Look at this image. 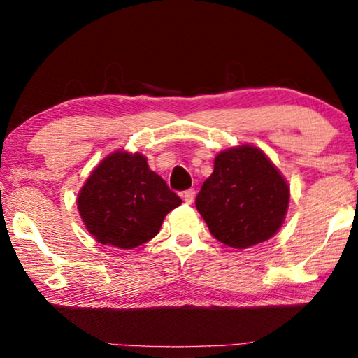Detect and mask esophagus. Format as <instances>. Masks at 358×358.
<instances>
[{
    "label": "esophagus",
    "instance_id": "obj_1",
    "mask_svg": "<svg viewBox=\"0 0 358 358\" xmlns=\"http://www.w3.org/2000/svg\"><path fill=\"white\" fill-rule=\"evenodd\" d=\"M194 199H196V191H194V189H189V191H186V192L183 194V201H185L187 205H191V203L194 202Z\"/></svg>",
    "mask_w": 358,
    "mask_h": 358
}]
</instances>
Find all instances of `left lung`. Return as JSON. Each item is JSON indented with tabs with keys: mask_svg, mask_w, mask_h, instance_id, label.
<instances>
[{
	"mask_svg": "<svg viewBox=\"0 0 358 358\" xmlns=\"http://www.w3.org/2000/svg\"><path fill=\"white\" fill-rule=\"evenodd\" d=\"M289 199L290 187L280 169L262 150L245 143L216 155L196 208L216 240L246 250L275 237Z\"/></svg>",
	"mask_w": 358,
	"mask_h": 358,
	"instance_id": "1",
	"label": "left lung"
}]
</instances>
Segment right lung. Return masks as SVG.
Returning <instances> with one entry per match:
<instances>
[{
  "instance_id": "right-lung-1",
  "label": "right lung",
  "mask_w": 358,
  "mask_h": 358,
  "mask_svg": "<svg viewBox=\"0 0 358 358\" xmlns=\"http://www.w3.org/2000/svg\"><path fill=\"white\" fill-rule=\"evenodd\" d=\"M181 199L142 153L117 150L96 166L77 196L85 227L101 245L132 250L156 237Z\"/></svg>"
}]
</instances>
